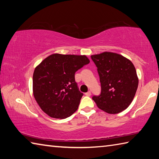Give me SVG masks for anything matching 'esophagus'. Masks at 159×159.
<instances>
[{
  "label": "esophagus",
  "instance_id": "esophagus-1",
  "mask_svg": "<svg viewBox=\"0 0 159 159\" xmlns=\"http://www.w3.org/2000/svg\"><path fill=\"white\" fill-rule=\"evenodd\" d=\"M85 95L90 97V96L91 95V92H90V91H88V92L86 93H85Z\"/></svg>",
  "mask_w": 159,
  "mask_h": 159
}]
</instances>
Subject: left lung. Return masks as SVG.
Masks as SVG:
<instances>
[{
	"instance_id": "obj_1",
	"label": "left lung",
	"mask_w": 159,
	"mask_h": 159,
	"mask_svg": "<svg viewBox=\"0 0 159 159\" xmlns=\"http://www.w3.org/2000/svg\"><path fill=\"white\" fill-rule=\"evenodd\" d=\"M98 68L101 93L93 99L108 114H118L127 109L138 87V78L133 64L123 56L105 52L91 56Z\"/></svg>"
}]
</instances>
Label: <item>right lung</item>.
Here are the masks:
<instances>
[{
	"label": "right lung",
	"instance_id": "add662e5",
	"mask_svg": "<svg viewBox=\"0 0 159 159\" xmlns=\"http://www.w3.org/2000/svg\"><path fill=\"white\" fill-rule=\"evenodd\" d=\"M89 63L85 55L53 54L35 69L34 95L45 114L63 119L76 111L83 94L75 81V73Z\"/></svg>",
	"mask_w": 159,
	"mask_h": 159
}]
</instances>
